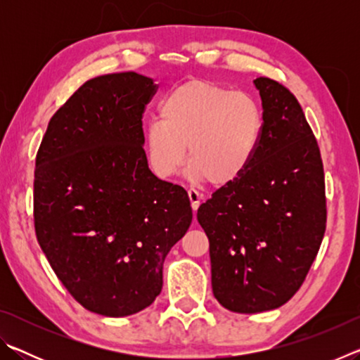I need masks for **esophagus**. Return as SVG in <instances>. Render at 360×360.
Wrapping results in <instances>:
<instances>
[{
    "instance_id": "obj_1",
    "label": "esophagus",
    "mask_w": 360,
    "mask_h": 360,
    "mask_svg": "<svg viewBox=\"0 0 360 360\" xmlns=\"http://www.w3.org/2000/svg\"><path fill=\"white\" fill-rule=\"evenodd\" d=\"M187 193H188V200H191L192 210L197 211L198 206H200V202H202V195H200L197 191H195V188H188Z\"/></svg>"
}]
</instances>
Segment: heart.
Listing matches in <instances>:
<instances>
[{"label":"heart","mask_w":360,"mask_h":360,"mask_svg":"<svg viewBox=\"0 0 360 360\" xmlns=\"http://www.w3.org/2000/svg\"><path fill=\"white\" fill-rule=\"evenodd\" d=\"M160 117L146 124L144 149L162 179L179 173L188 148V178L227 186L251 165L264 130L262 111L251 96L198 79L165 96Z\"/></svg>","instance_id":"b5f03b06"}]
</instances>
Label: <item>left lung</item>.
<instances>
[{
	"instance_id": "left-lung-1",
	"label": "left lung",
	"mask_w": 360,
	"mask_h": 360,
	"mask_svg": "<svg viewBox=\"0 0 360 360\" xmlns=\"http://www.w3.org/2000/svg\"><path fill=\"white\" fill-rule=\"evenodd\" d=\"M264 130L251 165L200 205L210 240L212 294L254 314L283 307L300 289L324 238V168L302 106L268 77L254 81Z\"/></svg>"
}]
</instances>
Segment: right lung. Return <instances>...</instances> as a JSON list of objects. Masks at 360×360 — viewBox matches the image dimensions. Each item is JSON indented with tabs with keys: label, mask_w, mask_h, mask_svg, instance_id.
<instances>
[{
	"label": "right lung",
	"mask_w": 360,
	"mask_h": 360,
	"mask_svg": "<svg viewBox=\"0 0 360 360\" xmlns=\"http://www.w3.org/2000/svg\"><path fill=\"white\" fill-rule=\"evenodd\" d=\"M157 84L114 72L82 84L52 115L34 169V230L60 281L89 311L148 308L163 262L192 222L188 195L158 179L143 149Z\"/></svg>",
	"instance_id": "add662e5"
}]
</instances>
